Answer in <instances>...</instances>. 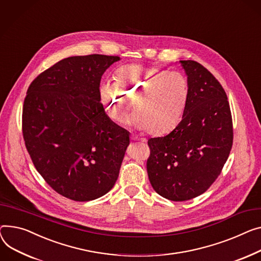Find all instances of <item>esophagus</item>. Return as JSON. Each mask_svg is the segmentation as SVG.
Wrapping results in <instances>:
<instances>
[{"instance_id": "1", "label": "esophagus", "mask_w": 261, "mask_h": 261, "mask_svg": "<svg viewBox=\"0 0 261 261\" xmlns=\"http://www.w3.org/2000/svg\"><path fill=\"white\" fill-rule=\"evenodd\" d=\"M130 138L132 141H140V142H146V140L145 138H141V137H137V136H135V135H131L130 136Z\"/></svg>"}]
</instances>
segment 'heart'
I'll use <instances>...</instances> for the list:
<instances>
[{
    "label": "heart",
    "mask_w": 261,
    "mask_h": 261,
    "mask_svg": "<svg viewBox=\"0 0 261 261\" xmlns=\"http://www.w3.org/2000/svg\"><path fill=\"white\" fill-rule=\"evenodd\" d=\"M100 100L110 119L123 123L133 102L135 113L129 123L151 135H164L174 129L182 116L188 96L187 79L164 69L125 65L115 73V82L100 85Z\"/></svg>",
    "instance_id": "heart-1"
}]
</instances>
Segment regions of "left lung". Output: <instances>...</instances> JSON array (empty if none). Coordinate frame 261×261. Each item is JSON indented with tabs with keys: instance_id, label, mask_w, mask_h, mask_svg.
I'll list each match as a JSON object with an SVG mask.
<instances>
[{
	"instance_id": "obj_1",
	"label": "left lung",
	"mask_w": 261,
	"mask_h": 261,
	"mask_svg": "<svg viewBox=\"0 0 261 261\" xmlns=\"http://www.w3.org/2000/svg\"><path fill=\"white\" fill-rule=\"evenodd\" d=\"M188 76L189 96L176 128L148 141L149 180L161 196L192 199L211 187L233 145V123L220 83L195 61H180Z\"/></svg>"
}]
</instances>
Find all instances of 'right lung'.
Here are the masks:
<instances>
[{"mask_svg": "<svg viewBox=\"0 0 261 261\" xmlns=\"http://www.w3.org/2000/svg\"><path fill=\"white\" fill-rule=\"evenodd\" d=\"M119 57L64 59L32 81L24 100L22 130L31 161L56 192L89 201L113 188L129 132L100 102L101 75Z\"/></svg>", "mask_w": 261, "mask_h": 261, "instance_id": "right-lung-1", "label": "right lung"}]
</instances>
